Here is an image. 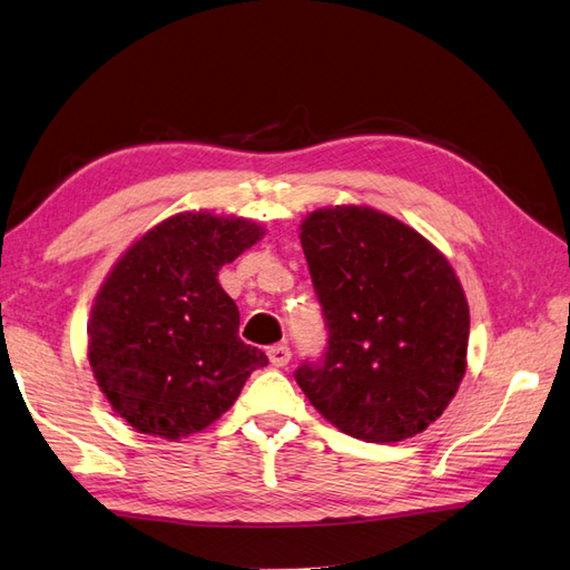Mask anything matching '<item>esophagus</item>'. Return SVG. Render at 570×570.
Masks as SVG:
<instances>
[{
  "label": "esophagus",
  "instance_id": "esophagus-1",
  "mask_svg": "<svg viewBox=\"0 0 570 570\" xmlns=\"http://www.w3.org/2000/svg\"><path fill=\"white\" fill-rule=\"evenodd\" d=\"M267 354H269L272 366H276V368H284L291 362V350L286 345H274V347H269Z\"/></svg>",
  "mask_w": 570,
  "mask_h": 570
}]
</instances>
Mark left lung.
I'll return each mask as SVG.
<instances>
[{
  "label": "left lung",
  "instance_id": "left-lung-1",
  "mask_svg": "<svg viewBox=\"0 0 570 570\" xmlns=\"http://www.w3.org/2000/svg\"><path fill=\"white\" fill-rule=\"evenodd\" d=\"M330 330L296 372L330 425L391 444L425 432L466 374L469 301L425 235L372 206H325L298 228Z\"/></svg>",
  "mask_w": 570,
  "mask_h": 570
}]
</instances>
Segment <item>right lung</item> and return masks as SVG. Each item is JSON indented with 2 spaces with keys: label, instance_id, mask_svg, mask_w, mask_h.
Instances as JSON below:
<instances>
[{
  "label": "right lung",
  "instance_id": "1",
  "mask_svg": "<svg viewBox=\"0 0 570 570\" xmlns=\"http://www.w3.org/2000/svg\"><path fill=\"white\" fill-rule=\"evenodd\" d=\"M243 216L175 214L116 259L91 303L87 356L114 413L140 434L202 432L267 364L237 335L240 313L218 284L223 264L262 240Z\"/></svg>",
  "mask_w": 570,
  "mask_h": 570
}]
</instances>
